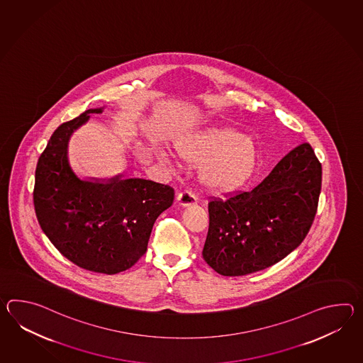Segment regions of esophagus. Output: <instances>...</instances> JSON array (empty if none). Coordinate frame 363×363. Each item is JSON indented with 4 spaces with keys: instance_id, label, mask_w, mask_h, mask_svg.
I'll list each match as a JSON object with an SVG mask.
<instances>
[{
    "instance_id": "obj_1",
    "label": "esophagus",
    "mask_w": 363,
    "mask_h": 363,
    "mask_svg": "<svg viewBox=\"0 0 363 363\" xmlns=\"http://www.w3.org/2000/svg\"><path fill=\"white\" fill-rule=\"evenodd\" d=\"M176 201L182 207H190L196 203L198 198L191 191H182V193L178 194Z\"/></svg>"
}]
</instances>
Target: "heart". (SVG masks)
<instances>
[{"mask_svg": "<svg viewBox=\"0 0 363 363\" xmlns=\"http://www.w3.org/2000/svg\"><path fill=\"white\" fill-rule=\"evenodd\" d=\"M181 160L201 167V184L225 193L242 185L255 165V147L249 138L228 126H213L186 134L174 143ZM159 159L168 162L172 155L159 151Z\"/></svg>", "mask_w": 363, "mask_h": 363, "instance_id": "1", "label": "heart"}]
</instances>
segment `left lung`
<instances>
[{
    "label": "left lung",
    "instance_id": "obj_1",
    "mask_svg": "<svg viewBox=\"0 0 363 363\" xmlns=\"http://www.w3.org/2000/svg\"><path fill=\"white\" fill-rule=\"evenodd\" d=\"M320 187L322 165L311 145L296 147L250 191L210 201L203 259L223 276L274 266L305 240Z\"/></svg>",
    "mask_w": 363,
    "mask_h": 363
}]
</instances>
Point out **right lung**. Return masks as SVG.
<instances>
[{"instance_id": "1", "label": "right lung", "mask_w": 363, "mask_h": 363, "mask_svg": "<svg viewBox=\"0 0 363 363\" xmlns=\"http://www.w3.org/2000/svg\"><path fill=\"white\" fill-rule=\"evenodd\" d=\"M103 111L91 108L52 134L35 172L33 203L43 232L65 258L114 274L145 255L153 224L173 204L174 191L143 178L82 177L73 169L70 138Z\"/></svg>"}]
</instances>
